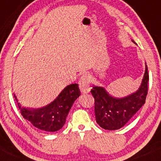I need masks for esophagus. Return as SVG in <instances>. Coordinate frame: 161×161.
Instances as JSON below:
<instances>
[{"label":"esophagus","instance_id":"34e87169","mask_svg":"<svg viewBox=\"0 0 161 161\" xmlns=\"http://www.w3.org/2000/svg\"><path fill=\"white\" fill-rule=\"evenodd\" d=\"M79 86L82 93H88L90 91V80L86 74L82 75L79 81Z\"/></svg>","mask_w":161,"mask_h":161}]
</instances>
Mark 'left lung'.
I'll return each mask as SVG.
<instances>
[{
  "instance_id": "obj_1",
  "label": "left lung",
  "mask_w": 161,
  "mask_h": 161,
  "mask_svg": "<svg viewBox=\"0 0 161 161\" xmlns=\"http://www.w3.org/2000/svg\"><path fill=\"white\" fill-rule=\"evenodd\" d=\"M132 42L135 43L133 40ZM148 80L147 66L145 65V75L139 88L122 98L110 95L103 87L93 86L91 92L95 98V114L97 124L108 130H116L124 126L145 103Z\"/></svg>"
}]
</instances>
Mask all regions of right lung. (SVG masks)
Wrapping results in <instances>:
<instances>
[{
	"label": "right lung",
	"mask_w": 161,
	"mask_h": 161,
	"mask_svg": "<svg viewBox=\"0 0 161 161\" xmlns=\"http://www.w3.org/2000/svg\"><path fill=\"white\" fill-rule=\"evenodd\" d=\"M80 95L78 84L69 85L54 101L38 109L26 108L17 103L21 114L35 127L45 132L60 130L66 123V116L74 101ZM16 102H18L14 95Z\"/></svg>",
	"instance_id": "obj_1"
}]
</instances>
